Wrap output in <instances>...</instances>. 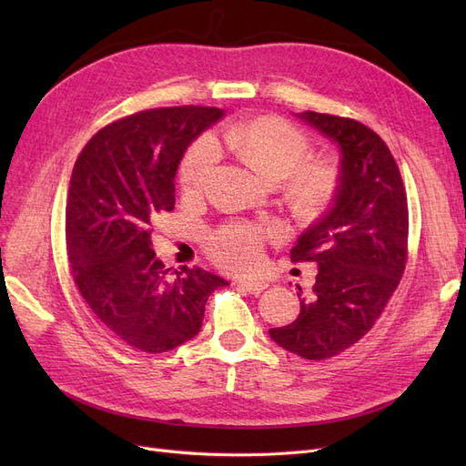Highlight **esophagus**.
I'll use <instances>...</instances> for the list:
<instances>
[{
  "label": "esophagus",
  "mask_w": 466,
  "mask_h": 466,
  "mask_svg": "<svg viewBox=\"0 0 466 466\" xmlns=\"http://www.w3.org/2000/svg\"><path fill=\"white\" fill-rule=\"evenodd\" d=\"M238 286L252 295H258L268 288L266 281H260V279H238Z\"/></svg>",
  "instance_id": "34e87169"
}]
</instances>
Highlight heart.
Segmentation results:
<instances>
[{"label": "heart", "instance_id": "heart-1", "mask_svg": "<svg viewBox=\"0 0 466 466\" xmlns=\"http://www.w3.org/2000/svg\"><path fill=\"white\" fill-rule=\"evenodd\" d=\"M223 142L257 171L272 182L286 178V196L291 211L301 219H317L334 200L340 182V168L330 157H307L309 139L284 118L274 115L255 116L231 124L221 134ZM219 161V146L214 136L196 137L180 161V188L188 196L204 192ZM274 228L255 223H228L214 229L208 250L223 266L250 270L260 264L268 237Z\"/></svg>", "mask_w": 466, "mask_h": 466}]
</instances>
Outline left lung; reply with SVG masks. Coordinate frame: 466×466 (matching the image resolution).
Listing matches in <instances>:
<instances>
[{"label": "left lung", "instance_id": "obj_1", "mask_svg": "<svg viewBox=\"0 0 466 466\" xmlns=\"http://www.w3.org/2000/svg\"><path fill=\"white\" fill-rule=\"evenodd\" d=\"M299 118L340 147V182L330 209L289 252L293 262H317L311 298L291 324L270 329V338L319 361L361 340L399 288L408 260V200L379 134L354 118L313 110Z\"/></svg>", "mask_w": 466, "mask_h": 466}]
</instances>
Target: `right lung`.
I'll list each match as a JSON object with an SVG mask.
<instances>
[{
    "mask_svg": "<svg viewBox=\"0 0 466 466\" xmlns=\"http://www.w3.org/2000/svg\"><path fill=\"white\" fill-rule=\"evenodd\" d=\"M216 106H167L106 124L81 149L69 180L66 247L74 281L118 340L161 354L198 334L206 301L229 286L202 268H165L153 221L175 209V175Z\"/></svg>",
    "mask_w": 466,
    "mask_h": 466,
    "instance_id": "right-lung-1",
    "label": "right lung"
}]
</instances>
